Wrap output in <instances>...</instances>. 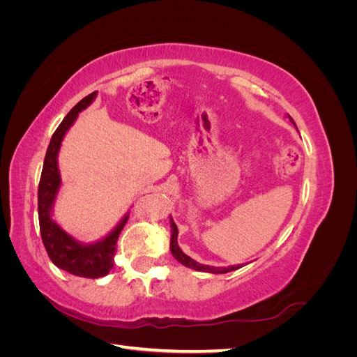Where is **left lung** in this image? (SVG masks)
<instances>
[{"label":"left lung","instance_id":"1","mask_svg":"<svg viewBox=\"0 0 357 357\" xmlns=\"http://www.w3.org/2000/svg\"><path fill=\"white\" fill-rule=\"evenodd\" d=\"M287 117L290 119L291 122H294V119H291L289 114ZM169 223H171V240H169V250L172 253V256H174L177 261L185 265L188 268H192L195 269V271H202V273H211V274H226V273H231V271H235V269H240L243 268V264L240 265H231V266H222V268H215V266H210V265H202L197 261H193V259L188 255L183 253L181 248L178 247V243H177V236H178V229L177 226L174 223V220L169 219Z\"/></svg>","mask_w":357,"mask_h":357}]
</instances>
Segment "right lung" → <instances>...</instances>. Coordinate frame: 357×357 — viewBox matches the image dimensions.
<instances>
[{
	"label": "right lung",
	"instance_id": "obj_1",
	"mask_svg": "<svg viewBox=\"0 0 357 357\" xmlns=\"http://www.w3.org/2000/svg\"><path fill=\"white\" fill-rule=\"evenodd\" d=\"M96 93H98V91L84 96L80 102L75 104L71 112L63 117L55 134L52 135L38 185L40 234L50 261L58 268L63 269V271L84 278H100L112 271L119 234L123 229L129 218L128 211L110 234H107L104 238L91 244L74 238L71 234H68L53 219V207H55L56 197L62 185L58 167V155L62 139L68 132V129L74 125L79 113L88 109L93 102Z\"/></svg>",
	"mask_w": 357,
	"mask_h": 357
}]
</instances>
